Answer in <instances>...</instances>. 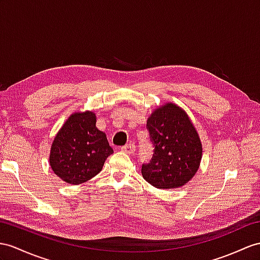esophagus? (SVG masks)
Listing matches in <instances>:
<instances>
[{"mask_svg": "<svg viewBox=\"0 0 260 260\" xmlns=\"http://www.w3.org/2000/svg\"><path fill=\"white\" fill-rule=\"evenodd\" d=\"M120 149H121V151L125 152V153L132 154V153H135V151H136V145H135V143H129V144L123 145V147H121Z\"/></svg>", "mask_w": 260, "mask_h": 260, "instance_id": "34e87169", "label": "esophagus"}]
</instances>
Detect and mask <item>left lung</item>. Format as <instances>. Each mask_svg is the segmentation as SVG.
<instances>
[{
	"mask_svg": "<svg viewBox=\"0 0 260 260\" xmlns=\"http://www.w3.org/2000/svg\"><path fill=\"white\" fill-rule=\"evenodd\" d=\"M153 155L142 164L144 180L157 188L183 186L198 172L202 143L186 112L175 104L153 111L147 121Z\"/></svg>",
	"mask_w": 260,
	"mask_h": 260,
	"instance_id": "left-lung-1",
	"label": "left lung"
}]
</instances>
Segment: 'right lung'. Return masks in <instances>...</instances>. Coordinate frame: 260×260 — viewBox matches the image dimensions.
<instances>
[{
  "mask_svg": "<svg viewBox=\"0 0 260 260\" xmlns=\"http://www.w3.org/2000/svg\"><path fill=\"white\" fill-rule=\"evenodd\" d=\"M112 153L106 134L97 129L96 115L92 111L75 112L56 135L49 163L62 181L77 185L97 175Z\"/></svg>",
  "mask_w": 260,
  "mask_h": 260,
  "instance_id": "right-lung-1",
  "label": "right lung"
}]
</instances>
